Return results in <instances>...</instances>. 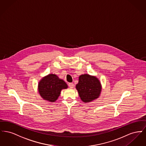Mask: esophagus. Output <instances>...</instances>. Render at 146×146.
Wrapping results in <instances>:
<instances>
[{"label":"esophagus","mask_w":146,"mask_h":146,"mask_svg":"<svg viewBox=\"0 0 146 146\" xmlns=\"http://www.w3.org/2000/svg\"><path fill=\"white\" fill-rule=\"evenodd\" d=\"M68 86H69L70 88H74V84L72 83H69L68 84Z\"/></svg>","instance_id":"esophagus-1"}]
</instances>
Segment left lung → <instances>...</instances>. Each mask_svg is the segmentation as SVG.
<instances>
[{"instance_id":"1","label":"left lung","mask_w":146,"mask_h":146,"mask_svg":"<svg viewBox=\"0 0 146 146\" xmlns=\"http://www.w3.org/2000/svg\"><path fill=\"white\" fill-rule=\"evenodd\" d=\"M76 89L82 101L85 103H88L98 98L102 86L96 76L84 74L79 77Z\"/></svg>"}]
</instances>
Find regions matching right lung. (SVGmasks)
I'll list each match as a JSON object with an SVG mask.
<instances>
[{"mask_svg":"<svg viewBox=\"0 0 146 146\" xmlns=\"http://www.w3.org/2000/svg\"><path fill=\"white\" fill-rule=\"evenodd\" d=\"M68 88L67 84L56 74H49L44 76L38 84V92L45 100L54 102L59 97L61 91Z\"/></svg>","mask_w":146,"mask_h":146,"instance_id":"right-lung-1","label":"right lung"}]
</instances>
